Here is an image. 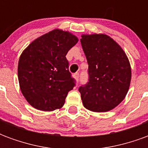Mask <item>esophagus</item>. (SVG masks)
<instances>
[{"label": "esophagus", "instance_id": "1", "mask_svg": "<svg viewBox=\"0 0 148 148\" xmlns=\"http://www.w3.org/2000/svg\"><path fill=\"white\" fill-rule=\"evenodd\" d=\"M74 77H75L76 80L78 81V79H79V73H75V74H74Z\"/></svg>", "mask_w": 148, "mask_h": 148}]
</instances>
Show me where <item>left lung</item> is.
<instances>
[{"label":"left lung","instance_id":"left-lung-1","mask_svg":"<svg viewBox=\"0 0 148 148\" xmlns=\"http://www.w3.org/2000/svg\"><path fill=\"white\" fill-rule=\"evenodd\" d=\"M81 43L89 65V79L79 87L85 108L102 112L124 99L132 71L128 58L117 42L104 34L82 35Z\"/></svg>","mask_w":148,"mask_h":148}]
</instances>
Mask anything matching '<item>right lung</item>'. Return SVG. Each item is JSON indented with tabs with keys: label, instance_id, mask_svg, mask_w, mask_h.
Masks as SVG:
<instances>
[{
	"label": "right lung",
	"instance_id": "right-lung-1",
	"mask_svg": "<svg viewBox=\"0 0 148 148\" xmlns=\"http://www.w3.org/2000/svg\"><path fill=\"white\" fill-rule=\"evenodd\" d=\"M77 41L73 34L55 29L35 39L21 54L20 87L35 109L53 111L63 106L68 92L75 86L66 55Z\"/></svg>",
	"mask_w": 148,
	"mask_h": 148
}]
</instances>
